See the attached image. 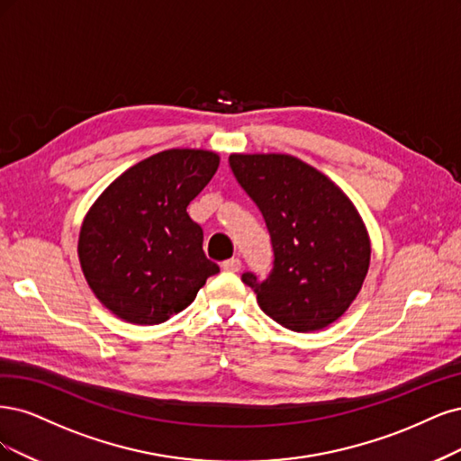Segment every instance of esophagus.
Here are the masks:
<instances>
[{"mask_svg":"<svg viewBox=\"0 0 461 461\" xmlns=\"http://www.w3.org/2000/svg\"><path fill=\"white\" fill-rule=\"evenodd\" d=\"M221 270L224 272H240L241 270V260L240 258H230L221 262Z\"/></svg>","mask_w":461,"mask_h":461,"instance_id":"esophagus-1","label":"esophagus"}]
</instances>
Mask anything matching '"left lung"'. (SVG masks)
Instances as JSON below:
<instances>
[{"label": "left lung", "instance_id": "8db88e82", "mask_svg": "<svg viewBox=\"0 0 461 461\" xmlns=\"http://www.w3.org/2000/svg\"><path fill=\"white\" fill-rule=\"evenodd\" d=\"M237 182L260 209L274 249V270L258 284L243 274L258 306L284 328H328L358 296L371 243L354 203L328 176L281 153H231Z\"/></svg>", "mask_w": 461, "mask_h": 461}]
</instances>
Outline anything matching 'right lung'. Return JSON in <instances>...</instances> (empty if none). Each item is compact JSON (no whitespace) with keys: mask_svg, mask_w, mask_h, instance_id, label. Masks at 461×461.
<instances>
[{"mask_svg":"<svg viewBox=\"0 0 461 461\" xmlns=\"http://www.w3.org/2000/svg\"><path fill=\"white\" fill-rule=\"evenodd\" d=\"M220 157L160 151L130 167L86 212L78 258L87 285L116 318L157 325L187 308L218 266L187 204L212 180Z\"/></svg>","mask_w":461,"mask_h":461,"instance_id":"1","label":"right lung"}]
</instances>
